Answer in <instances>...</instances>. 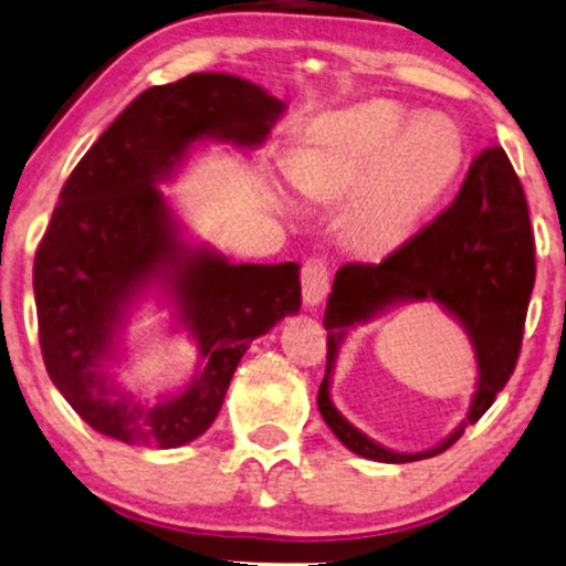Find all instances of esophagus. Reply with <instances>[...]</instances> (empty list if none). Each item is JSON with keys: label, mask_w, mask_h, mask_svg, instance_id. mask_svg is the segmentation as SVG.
I'll return each mask as SVG.
<instances>
[{"label": "esophagus", "mask_w": 566, "mask_h": 566, "mask_svg": "<svg viewBox=\"0 0 566 566\" xmlns=\"http://www.w3.org/2000/svg\"><path fill=\"white\" fill-rule=\"evenodd\" d=\"M303 297L307 305H318L328 292V263L324 259H307L303 263Z\"/></svg>", "instance_id": "esophagus-1"}]
</instances>
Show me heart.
Returning <instances> with one entry per match:
<instances>
[{
    "mask_svg": "<svg viewBox=\"0 0 566 566\" xmlns=\"http://www.w3.org/2000/svg\"><path fill=\"white\" fill-rule=\"evenodd\" d=\"M462 135L441 114L415 119L391 102L326 114L307 127L290 177L313 200L349 203V230L370 250L412 234L462 167Z\"/></svg>",
    "mask_w": 566,
    "mask_h": 566,
    "instance_id": "1",
    "label": "heart"
}]
</instances>
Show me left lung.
Segmentation results:
<instances>
[{
  "label": "left lung",
  "mask_w": 566,
  "mask_h": 566,
  "mask_svg": "<svg viewBox=\"0 0 566 566\" xmlns=\"http://www.w3.org/2000/svg\"><path fill=\"white\" fill-rule=\"evenodd\" d=\"M535 284V240L520 177L502 146L483 148L460 192L431 224L418 230L381 263H345L334 276L324 326L326 376L318 410L349 452L376 462H415L447 452L489 410L517 366L525 316ZM399 298H433L463 321L479 357V391L469 420L436 450L399 455L349 427L327 399L336 327L365 319Z\"/></svg>",
  "instance_id": "8db88e82"
}]
</instances>
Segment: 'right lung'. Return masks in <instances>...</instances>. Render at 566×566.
Instances as JSON below:
<instances>
[{
	"label": "right lung",
	"instance_id": "obj_1",
	"mask_svg": "<svg viewBox=\"0 0 566 566\" xmlns=\"http://www.w3.org/2000/svg\"><path fill=\"white\" fill-rule=\"evenodd\" d=\"M284 104L224 73L154 85L125 106L67 177L35 248L33 292L44 366L93 431L138 447L198 439L224 402L255 336L300 307L297 263L255 266L177 238L156 188L190 143L259 146ZM169 277L184 323L201 347V370L182 396L146 403L105 378L113 334L129 300Z\"/></svg>",
	"mask_w": 566,
	"mask_h": 566
}]
</instances>
